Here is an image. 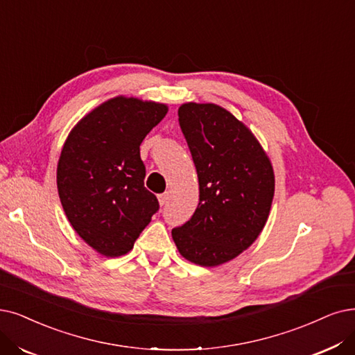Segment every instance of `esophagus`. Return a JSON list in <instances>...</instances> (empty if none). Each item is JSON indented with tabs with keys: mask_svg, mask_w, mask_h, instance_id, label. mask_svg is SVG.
I'll return each instance as SVG.
<instances>
[{
	"mask_svg": "<svg viewBox=\"0 0 355 355\" xmlns=\"http://www.w3.org/2000/svg\"><path fill=\"white\" fill-rule=\"evenodd\" d=\"M168 192H166V193H162V195H159V202H160V205H166L167 204V201H168Z\"/></svg>",
	"mask_w": 355,
	"mask_h": 355,
	"instance_id": "1",
	"label": "esophagus"
}]
</instances>
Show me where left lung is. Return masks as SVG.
I'll return each instance as SVG.
<instances>
[{
  "label": "left lung",
  "instance_id": "8db88e82",
  "mask_svg": "<svg viewBox=\"0 0 355 355\" xmlns=\"http://www.w3.org/2000/svg\"><path fill=\"white\" fill-rule=\"evenodd\" d=\"M178 115L196 167L200 204L172 237L189 262L218 266L263 230L275 191L274 168L257 137L224 107L189 102Z\"/></svg>",
  "mask_w": 355,
  "mask_h": 355
}]
</instances>
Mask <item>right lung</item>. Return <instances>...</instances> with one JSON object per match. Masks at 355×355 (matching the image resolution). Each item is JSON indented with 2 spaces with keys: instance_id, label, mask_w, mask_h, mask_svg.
Returning a JSON list of instances; mask_svg holds the SVG:
<instances>
[{
  "instance_id": "obj_1",
  "label": "right lung",
  "mask_w": 355,
  "mask_h": 355,
  "mask_svg": "<svg viewBox=\"0 0 355 355\" xmlns=\"http://www.w3.org/2000/svg\"><path fill=\"white\" fill-rule=\"evenodd\" d=\"M164 103L116 96L68 134L56 185L76 233L106 258L128 253L159 201L144 187L139 146L167 113Z\"/></svg>"
}]
</instances>
